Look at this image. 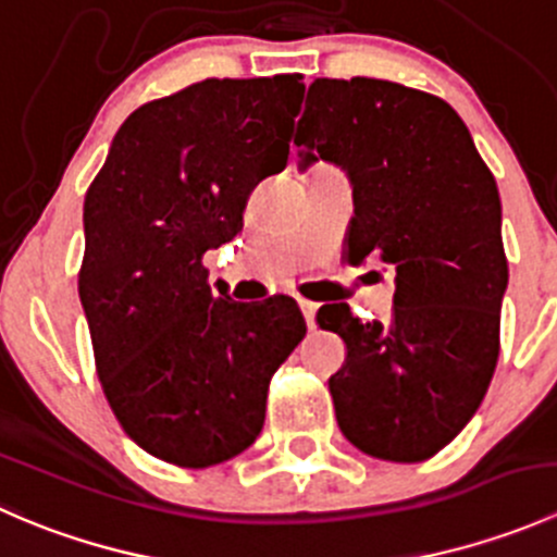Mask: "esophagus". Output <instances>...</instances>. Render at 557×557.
Wrapping results in <instances>:
<instances>
[{
  "mask_svg": "<svg viewBox=\"0 0 557 557\" xmlns=\"http://www.w3.org/2000/svg\"><path fill=\"white\" fill-rule=\"evenodd\" d=\"M299 307H301V314H305L307 325H314V312H318V305L314 301H307V299H299Z\"/></svg>",
  "mask_w": 557,
  "mask_h": 557,
  "instance_id": "esophagus-1",
  "label": "esophagus"
}]
</instances>
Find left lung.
Returning <instances> with one entry per match:
<instances>
[{
    "mask_svg": "<svg viewBox=\"0 0 557 557\" xmlns=\"http://www.w3.org/2000/svg\"><path fill=\"white\" fill-rule=\"evenodd\" d=\"M294 143L301 166L329 161L350 177V261L377 252L396 269L385 323L347 305L318 312L347 345L329 380L336 423L372 458H431L496 372L509 280L496 180L445 99L374 77H318Z\"/></svg>",
    "mask_w": 557,
    "mask_h": 557,
    "instance_id": "left-lung-1",
    "label": "left lung"
}]
</instances>
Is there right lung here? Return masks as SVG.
I'll return each mask as SVG.
<instances>
[{"label": "right lung", "instance_id": "right-lung-1", "mask_svg": "<svg viewBox=\"0 0 557 557\" xmlns=\"http://www.w3.org/2000/svg\"><path fill=\"white\" fill-rule=\"evenodd\" d=\"M305 83L201 81L143 104L83 205L77 294L99 383L145 453L207 469L256 442L269 380L305 339L290 296L243 305L201 256L243 232L247 194L288 161Z\"/></svg>", "mask_w": 557, "mask_h": 557}]
</instances>
